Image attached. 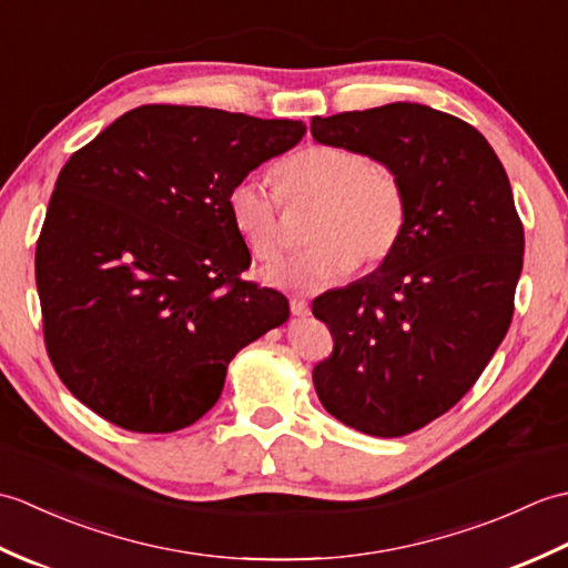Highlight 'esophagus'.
<instances>
[{
	"mask_svg": "<svg viewBox=\"0 0 568 568\" xmlns=\"http://www.w3.org/2000/svg\"><path fill=\"white\" fill-rule=\"evenodd\" d=\"M291 312L295 317H305V315H310V305H307V300H303V297H291Z\"/></svg>",
	"mask_w": 568,
	"mask_h": 568,
	"instance_id": "obj_1",
	"label": "esophagus"
}]
</instances>
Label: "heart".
<instances>
[{
  "label": "heart",
  "mask_w": 568,
  "mask_h": 568,
  "mask_svg": "<svg viewBox=\"0 0 568 568\" xmlns=\"http://www.w3.org/2000/svg\"><path fill=\"white\" fill-rule=\"evenodd\" d=\"M283 197H315L310 239L315 244L275 265L268 281L295 291H322L354 265L383 263L403 236L407 202L400 180L366 153L342 143H310L273 168ZM232 226L253 258L273 263L283 253L281 196L261 178H241L226 195Z\"/></svg>",
  "instance_id": "b5f03b06"
}]
</instances>
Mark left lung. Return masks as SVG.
I'll use <instances>...</instances> for the list:
<instances>
[{
  "label": "left lung",
  "mask_w": 568,
  "mask_h": 568,
  "mask_svg": "<svg viewBox=\"0 0 568 568\" xmlns=\"http://www.w3.org/2000/svg\"><path fill=\"white\" fill-rule=\"evenodd\" d=\"M312 136L366 153L405 190L381 268L312 303L334 339L312 371L324 409L403 437L462 400L508 334L525 253L510 180L480 131L427 104L315 116Z\"/></svg>",
  "instance_id": "1"
}]
</instances>
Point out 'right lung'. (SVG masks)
I'll list each match as a JSON object with an SVG mask.
<instances>
[{
    "label": "right lung",
    "instance_id": "right-lung-1",
    "mask_svg": "<svg viewBox=\"0 0 568 568\" xmlns=\"http://www.w3.org/2000/svg\"><path fill=\"white\" fill-rule=\"evenodd\" d=\"M293 119L143 104L70 155L36 244L51 364L129 432L190 427L220 400L241 348L291 317L241 281L251 253L229 220L234 183L305 136Z\"/></svg>",
    "mask_w": 568,
    "mask_h": 568
}]
</instances>
